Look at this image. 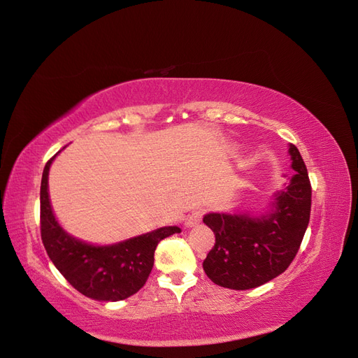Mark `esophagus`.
Returning a JSON list of instances; mask_svg holds the SVG:
<instances>
[{"label":"esophagus","mask_w":358,"mask_h":358,"mask_svg":"<svg viewBox=\"0 0 358 358\" xmlns=\"http://www.w3.org/2000/svg\"><path fill=\"white\" fill-rule=\"evenodd\" d=\"M203 215H204L203 208H195V210L187 217V220H185V227L191 228V227L199 225L200 222H201V219H203Z\"/></svg>","instance_id":"34e87169"}]
</instances>
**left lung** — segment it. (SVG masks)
Returning <instances> with one entry per match:
<instances>
[{
    "instance_id": "obj_1",
    "label": "left lung",
    "mask_w": 358,
    "mask_h": 358,
    "mask_svg": "<svg viewBox=\"0 0 358 358\" xmlns=\"http://www.w3.org/2000/svg\"><path fill=\"white\" fill-rule=\"evenodd\" d=\"M287 187L275 194L273 212L249 215L208 213L203 222L215 232V245L203 262L215 285L234 290L262 286L289 268L296 256L311 215V182L299 150L290 145Z\"/></svg>"
}]
</instances>
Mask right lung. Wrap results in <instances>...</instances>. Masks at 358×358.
Segmentation results:
<instances>
[{"instance_id": "right-lung-1", "label": "right lung", "mask_w": 358, "mask_h": 358, "mask_svg": "<svg viewBox=\"0 0 358 358\" xmlns=\"http://www.w3.org/2000/svg\"><path fill=\"white\" fill-rule=\"evenodd\" d=\"M53 158L44 167L40 191L41 240L48 257L69 285L87 298L115 302L138 293L151 274L158 243L180 228L164 227L105 248L68 236L59 227L48 200L47 178Z\"/></svg>"}]
</instances>
